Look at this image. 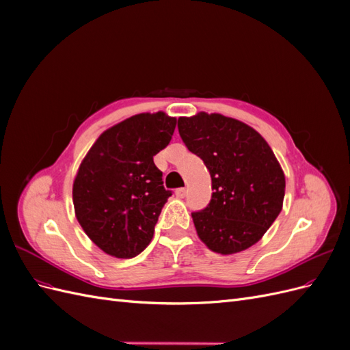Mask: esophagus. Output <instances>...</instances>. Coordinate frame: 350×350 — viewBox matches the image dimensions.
<instances>
[{"label":"esophagus","instance_id":"esophagus-1","mask_svg":"<svg viewBox=\"0 0 350 350\" xmlns=\"http://www.w3.org/2000/svg\"><path fill=\"white\" fill-rule=\"evenodd\" d=\"M175 194H176V197H179V198H184L185 194H187V189H185V188H176Z\"/></svg>","mask_w":350,"mask_h":350}]
</instances>
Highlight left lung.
<instances>
[{
    "label": "left lung",
    "instance_id": "left-lung-1",
    "mask_svg": "<svg viewBox=\"0 0 350 350\" xmlns=\"http://www.w3.org/2000/svg\"><path fill=\"white\" fill-rule=\"evenodd\" d=\"M178 131L211 176L210 203L191 213L200 239L225 256L250 248L283 204L284 175L270 146L247 124L220 113L183 116Z\"/></svg>",
    "mask_w": 350,
    "mask_h": 350
}]
</instances>
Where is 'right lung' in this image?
<instances>
[{
	"label": "right lung",
	"instance_id": "add662e5",
	"mask_svg": "<svg viewBox=\"0 0 350 350\" xmlns=\"http://www.w3.org/2000/svg\"><path fill=\"white\" fill-rule=\"evenodd\" d=\"M176 120L139 113L100 134L81 162L72 203L86 235L109 256L133 258L149 245L172 196L153 162L169 144Z\"/></svg>",
	"mask_w": 350,
	"mask_h": 350
}]
</instances>
